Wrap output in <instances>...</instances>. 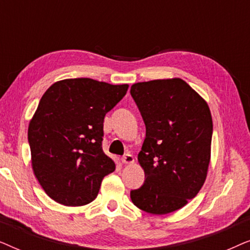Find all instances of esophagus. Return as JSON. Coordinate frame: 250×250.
<instances>
[{"instance_id":"esophagus-1","label":"esophagus","mask_w":250,"mask_h":250,"mask_svg":"<svg viewBox=\"0 0 250 250\" xmlns=\"http://www.w3.org/2000/svg\"><path fill=\"white\" fill-rule=\"evenodd\" d=\"M122 163L123 164H133L134 163V157L131 153H126L125 156L122 157Z\"/></svg>"}]
</instances>
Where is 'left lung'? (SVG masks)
Masks as SVG:
<instances>
[{
    "label": "left lung",
    "mask_w": 250,
    "mask_h": 250,
    "mask_svg": "<svg viewBox=\"0 0 250 250\" xmlns=\"http://www.w3.org/2000/svg\"><path fill=\"white\" fill-rule=\"evenodd\" d=\"M131 94L146 131L138 156L146 181L131 191L132 203L149 214L172 213L206 181L213 135L209 107L181 78L135 83Z\"/></svg>",
    "instance_id": "1"
}]
</instances>
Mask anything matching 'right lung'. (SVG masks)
<instances>
[{"instance_id": "add662e5", "label": "right lung", "mask_w": 250, "mask_h": 250, "mask_svg": "<svg viewBox=\"0 0 250 250\" xmlns=\"http://www.w3.org/2000/svg\"><path fill=\"white\" fill-rule=\"evenodd\" d=\"M92 78H67L47 88L28 125L32 168L51 199L84 206L116 165L102 150L104 119L127 92Z\"/></svg>"}]
</instances>
